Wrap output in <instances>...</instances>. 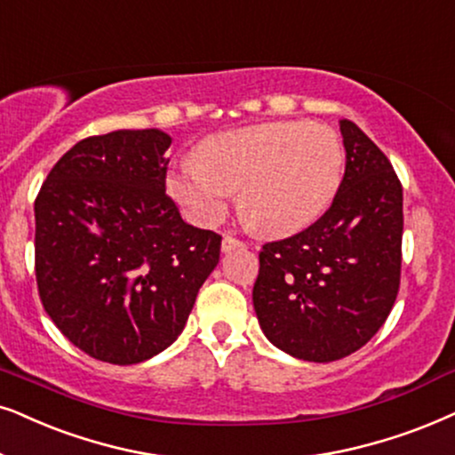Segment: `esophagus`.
<instances>
[{
    "mask_svg": "<svg viewBox=\"0 0 455 455\" xmlns=\"http://www.w3.org/2000/svg\"><path fill=\"white\" fill-rule=\"evenodd\" d=\"M242 246H244V242H240L238 238H234V235H229V234L223 235V240H221V251L223 252L242 249Z\"/></svg>",
    "mask_w": 455,
    "mask_h": 455,
    "instance_id": "34e87169",
    "label": "esophagus"
}]
</instances>
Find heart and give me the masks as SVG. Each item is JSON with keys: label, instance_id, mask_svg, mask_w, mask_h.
Returning a JSON list of instances; mask_svg holds the SVG:
<instances>
[{"label": "heart", "instance_id": "heart-1", "mask_svg": "<svg viewBox=\"0 0 455 455\" xmlns=\"http://www.w3.org/2000/svg\"><path fill=\"white\" fill-rule=\"evenodd\" d=\"M345 150L334 129L280 121L204 138L196 161L167 175L169 196L192 221L213 226L238 190V211L257 232L284 235L314 223L343 180Z\"/></svg>", "mask_w": 455, "mask_h": 455}]
</instances>
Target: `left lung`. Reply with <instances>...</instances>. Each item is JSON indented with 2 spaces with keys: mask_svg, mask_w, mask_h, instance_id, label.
Masks as SVG:
<instances>
[{
  "mask_svg": "<svg viewBox=\"0 0 455 455\" xmlns=\"http://www.w3.org/2000/svg\"><path fill=\"white\" fill-rule=\"evenodd\" d=\"M345 175L330 209L259 252L252 288L259 326L274 347L326 363L362 349L399 291L403 190L379 146L340 121Z\"/></svg>",
  "mask_w": 455,
  "mask_h": 455,
  "instance_id": "obj_1",
  "label": "left lung"
}]
</instances>
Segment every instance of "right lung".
I'll list each match as a JSON object with an SVG mask.
<instances>
[{"label":"right lung","mask_w":455,"mask_h":455,"mask_svg":"<svg viewBox=\"0 0 455 455\" xmlns=\"http://www.w3.org/2000/svg\"><path fill=\"white\" fill-rule=\"evenodd\" d=\"M171 135L119 129L81 140L35 200L41 303L100 362L132 365L173 345L221 235L181 220L164 194Z\"/></svg>","instance_id":"1"}]
</instances>
